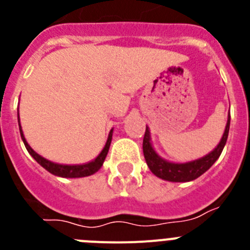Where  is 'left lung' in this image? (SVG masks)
I'll use <instances>...</instances> for the list:
<instances>
[{"mask_svg":"<svg viewBox=\"0 0 250 250\" xmlns=\"http://www.w3.org/2000/svg\"><path fill=\"white\" fill-rule=\"evenodd\" d=\"M229 126H230V115H228L227 126H225L224 134H223V138L219 144H218V146L213 151L209 152L208 155L196 159V160L189 161V163H171V161L160 158L154 150V147H152L151 143H150V131L149 127L146 126L144 140H143V151H144L147 167H149V169L151 170V173L154 175L167 180V182H191L194 179L199 178L202 174H204L218 160L223 149H224L227 139H228Z\"/></svg>","mask_w":250,"mask_h":250,"instance_id":"8db88e82","label":"left lung"}]
</instances>
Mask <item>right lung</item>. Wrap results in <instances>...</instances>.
Instances as JSON below:
<instances>
[{
  "instance_id": "obj_1",
  "label": "right lung",
  "mask_w": 250,
  "mask_h": 250,
  "mask_svg": "<svg viewBox=\"0 0 250 250\" xmlns=\"http://www.w3.org/2000/svg\"><path fill=\"white\" fill-rule=\"evenodd\" d=\"M19 115V114H17ZM20 123V118H19ZM20 134H21V139L25 144L26 149L30 152V155L35 159V160L39 163L42 167H45L47 171H50L51 174H54L56 176H61V178H83V176H89L95 174L103 167L104 160H105L106 155H107V151H109L110 144H111V139H112V130L110 131L109 138H107V141H106L105 146H104L103 151L98 155V158L94 159L90 163H86V164L83 165H62V164H56V163H52V161L47 160V159L42 158L41 155H39L36 151H35L32 147L28 145V143L26 141L25 136H23V132H22L21 129V124H20Z\"/></svg>"
}]
</instances>
